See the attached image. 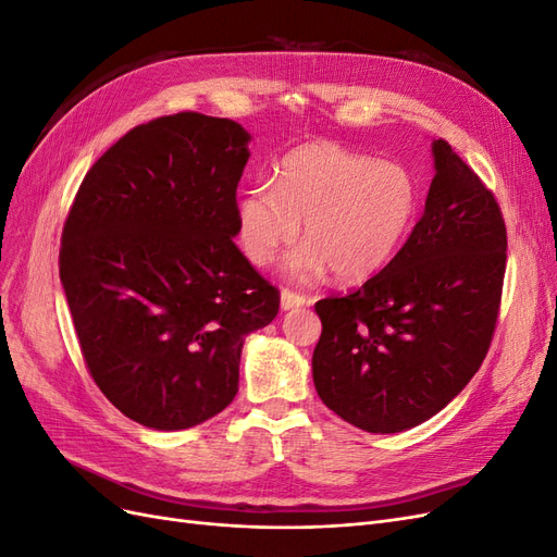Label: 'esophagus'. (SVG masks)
<instances>
[{
    "label": "esophagus",
    "instance_id": "1",
    "mask_svg": "<svg viewBox=\"0 0 557 557\" xmlns=\"http://www.w3.org/2000/svg\"><path fill=\"white\" fill-rule=\"evenodd\" d=\"M307 305V297L299 295L290 288H283L281 293V309L283 311H290V309H297V307H305Z\"/></svg>",
    "mask_w": 557,
    "mask_h": 557
}]
</instances>
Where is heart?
<instances>
[{
	"mask_svg": "<svg viewBox=\"0 0 557 557\" xmlns=\"http://www.w3.org/2000/svg\"><path fill=\"white\" fill-rule=\"evenodd\" d=\"M416 211L418 183L407 166L311 141L281 160L274 183L242 195L237 223L252 264L272 262L305 221L309 244L293 256L290 274L318 278L332 267L344 281H364L393 260Z\"/></svg>",
	"mask_w": 557,
	"mask_h": 557,
	"instance_id": "b5f03b06",
	"label": "heart"
}]
</instances>
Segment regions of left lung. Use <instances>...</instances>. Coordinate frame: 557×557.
I'll return each mask as SVG.
<instances>
[{
  "label": "left lung",
  "mask_w": 557,
  "mask_h": 557,
  "mask_svg": "<svg viewBox=\"0 0 557 557\" xmlns=\"http://www.w3.org/2000/svg\"><path fill=\"white\" fill-rule=\"evenodd\" d=\"M425 211L407 244L362 288L315 301L318 397L346 423L393 434L458 395L491 348L507 225L493 190L436 139Z\"/></svg>",
  "instance_id": "obj_1"
}]
</instances>
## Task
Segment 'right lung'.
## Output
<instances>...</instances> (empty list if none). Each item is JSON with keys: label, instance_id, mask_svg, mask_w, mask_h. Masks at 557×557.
<instances>
[{"label": "right lung", "instance_id": "1", "mask_svg": "<svg viewBox=\"0 0 557 557\" xmlns=\"http://www.w3.org/2000/svg\"><path fill=\"white\" fill-rule=\"evenodd\" d=\"M248 132L183 111L132 127L83 178L60 281L99 391L134 423L185 430L239 391L246 334L281 295L232 237Z\"/></svg>", "mask_w": 557, "mask_h": 557}]
</instances>
